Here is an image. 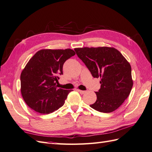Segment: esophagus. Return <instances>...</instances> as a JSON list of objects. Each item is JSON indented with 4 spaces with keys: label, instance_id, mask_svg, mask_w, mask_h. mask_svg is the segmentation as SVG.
Segmentation results:
<instances>
[{
    "label": "esophagus",
    "instance_id": "34e87169",
    "mask_svg": "<svg viewBox=\"0 0 152 152\" xmlns=\"http://www.w3.org/2000/svg\"><path fill=\"white\" fill-rule=\"evenodd\" d=\"M77 91H78L81 94H85V92H86V91H81V90H79V89H77Z\"/></svg>",
    "mask_w": 152,
    "mask_h": 152
}]
</instances>
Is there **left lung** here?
Masks as SVG:
<instances>
[{"mask_svg":"<svg viewBox=\"0 0 152 152\" xmlns=\"http://www.w3.org/2000/svg\"><path fill=\"white\" fill-rule=\"evenodd\" d=\"M75 50L94 77H100L97 99L90 107L103 113L115 110L124 103L133 86L130 64L114 48H76Z\"/></svg>","mask_w":152,"mask_h":152,"instance_id":"8db88e82","label":"left lung"}]
</instances>
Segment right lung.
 Wrapping results in <instances>:
<instances>
[{"label": "right lung", "instance_id": "1", "mask_svg": "<svg viewBox=\"0 0 152 152\" xmlns=\"http://www.w3.org/2000/svg\"><path fill=\"white\" fill-rule=\"evenodd\" d=\"M71 49H42L31 58L20 75L21 94L24 102L37 112L48 114L64 105L71 90L57 88L63 65L75 55Z\"/></svg>", "mask_w": 152, "mask_h": 152}]
</instances>
